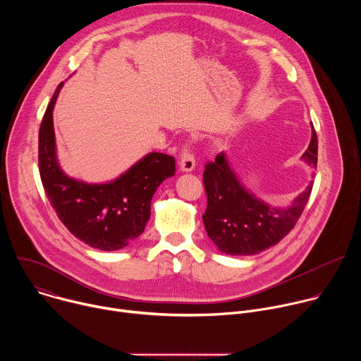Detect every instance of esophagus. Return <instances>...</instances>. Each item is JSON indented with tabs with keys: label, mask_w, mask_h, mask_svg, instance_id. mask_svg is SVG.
<instances>
[{
	"label": "esophagus",
	"mask_w": 361,
	"mask_h": 361,
	"mask_svg": "<svg viewBox=\"0 0 361 361\" xmlns=\"http://www.w3.org/2000/svg\"><path fill=\"white\" fill-rule=\"evenodd\" d=\"M194 169H195V159L192 156V152L190 151V148L185 145L180 154V170L184 173H190Z\"/></svg>",
	"instance_id": "esophagus-1"
}]
</instances>
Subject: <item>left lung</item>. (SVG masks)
Here are the masks:
<instances>
[{
  "mask_svg": "<svg viewBox=\"0 0 361 361\" xmlns=\"http://www.w3.org/2000/svg\"><path fill=\"white\" fill-rule=\"evenodd\" d=\"M317 145L313 127L302 160L314 169ZM202 178L207 194V209L202 214L205 231L221 252L230 255H252L276 245L294 228L313 188V183L308 184L290 207H271L240 183L224 152L205 164Z\"/></svg>",
  "mask_w": 361,
  "mask_h": 361,
  "instance_id": "1",
  "label": "left lung"
}]
</instances>
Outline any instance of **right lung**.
<instances>
[{
	"label": "right lung",
	"instance_id": "1",
	"mask_svg": "<svg viewBox=\"0 0 361 361\" xmlns=\"http://www.w3.org/2000/svg\"><path fill=\"white\" fill-rule=\"evenodd\" d=\"M63 82L57 87L38 133V167L45 194L61 223L90 247L114 251L127 247L145 228L151 198L159 185L176 173V160L149 152L118 178L88 184L68 177L56 152L53 110Z\"/></svg>",
	"mask_w": 361,
	"mask_h": 361
}]
</instances>
